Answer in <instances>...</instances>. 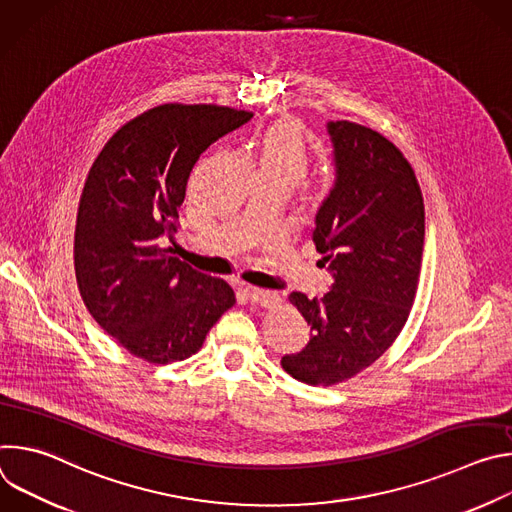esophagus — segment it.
Instances as JSON below:
<instances>
[{
    "label": "esophagus",
    "instance_id": "34e87169",
    "mask_svg": "<svg viewBox=\"0 0 512 512\" xmlns=\"http://www.w3.org/2000/svg\"><path fill=\"white\" fill-rule=\"evenodd\" d=\"M247 296L253 304L261 306V308H275L279 304V294L271 289H259V287H247Z\"/></svg>",
    "mask_w": 512,
    "mask_h": 512
}]
</instances>
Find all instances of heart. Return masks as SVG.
Instances as JSON below:
<instances>
[{"label": "heart", "mask_w": 512, "mask_h": 512, "mask_svg": "<svg viewBox=\"0 0 512 512\" xmlns=\"http://www.w3.org/2000/svg\"><path fill=\"white\" fill-rule=\"evenodd\" d=\"M255 162L257 174L296 184L308 172L310 154L300 131L289 123H279L259 137Z\"/></svg>", "instance_id": "obj_1"}]
</instances>
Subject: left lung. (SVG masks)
Returning a JSON list of instances; mask_svg holds the SVG:
<instances>
[{
	"label": "left lung",
	"instance_id": "8db88e82",
	"mask_svg": "<svg viewBox=\"0 0 512 512\" xmlns=\"http://www.w3.org/2000/svg\"><path fill=\"white\" fill-rule=\"evenodd\" d=\"M326 129L336 178L312 239L334 281L324 298L291 291L310 342L281 358L287 375L314 387L354 377L395 342L415 300L425 235L423 196L395 145L352 121Z\"/></svg>",
	"mask_w": 512,
	"mask_h": 512
}]
</instances>
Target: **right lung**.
Listing matches in <instances>:
<instances>
[{"label":"right lung","instance_id":"obj_1","mask_svg":"<svg viewBox=\"0 0 512 512\" xmlns=\"http://www.w3.org/2000/svg\"><path fill=\"white\" fill-rule=\"evenodd\" d=\"M253 117L218 105L168 103L127 121L97 156L79 204L75 271L83 302L123 348L152 364L200 350L235 291L178 257V208L200 154Z\"/></svg>","mask_w":512,"mask_h":512}]
</instances>
